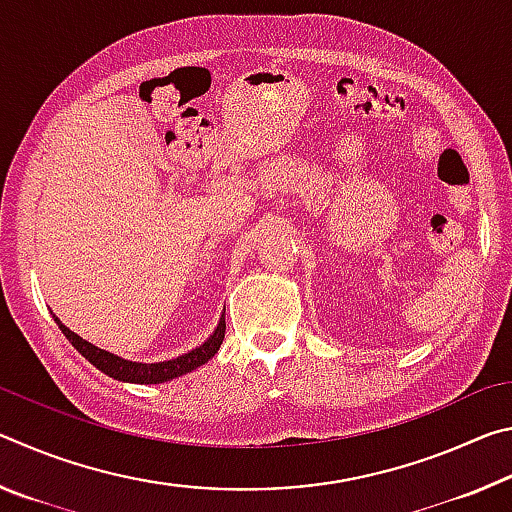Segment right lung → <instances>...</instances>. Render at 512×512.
Returning <instances> with one entry per match:
<instances>
[{
    "label": "right lung",
    "mask_w": 512,
    "mask_h": 512,
    "mask_svg": "<svg viewBox=\"0 0 512 512\" xmlns=\"http://www.w3.org/2000/svg\"><path fill=\"white\" fill-rule=\"evenodd\" d=\"M54 320L58 323L60 332H63L69 339V343H72L74 348L92 363V366H97L101 372H106V375L112 379L131 381V384H162V381H171L180 375H187V372L201 368L203 363L210 361L214 354L219 352L221 343L225 339V314H221V320H219V325H216L214 334L203 345H198L196 350L180 354V357L169 359V361L140 363V361L121 359V357H117V354L101 350V348H97V345H92L85 339H81L79 334H74L72 329L60 323L56 316H54Z\"/></svg>",
    "instance_id": "1"
}]
</instances>
